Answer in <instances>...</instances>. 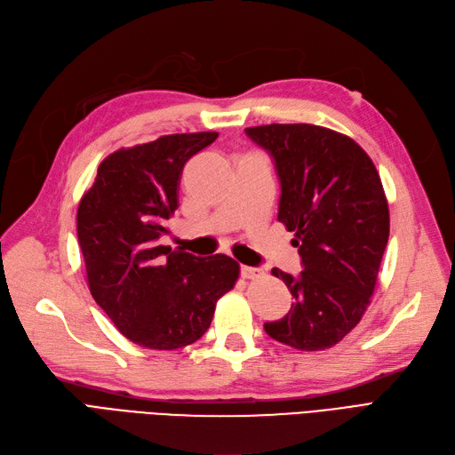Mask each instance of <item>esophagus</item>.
I'll return each instance as SVG.
<instances>
[{"label":"esophagus","mask_w":455,"mask_h":455,"mask_svg":"<svg viewBox=\"0 0 455 455\" xmlns=\"http://www.w3.org/2000/svg\"><path fill=\"white\" fill-rule=\"evenodd\" d=\"M263 275V271L261 269H256V267H241V276L243 278H259Z\"/></svg>","instance_id":"esophagus-1"}]
</instances>
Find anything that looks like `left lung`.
I'll return each mask as SVG.
<instances>
[{
  "mask_svg": "<svg viewBox=\"0 0 455 455\" xmlns=\"http://www.w3.org/2000/svg\"><path fill=\"white\" fill-rule=\"evenodd\" d=\"M267 150L280 180L278 222L295 233L303 271L284 280L293 303L267 322V335L291 348L335 347L359 323L377 286L389 237L384 188L367 152L354 139L312 124L246 128Z\"/></svg>",
  "mask_w": 455,
  "mask_h": 455,
  "instance_id": "obj_1",
  "label": "left lung"
}]
</instances>
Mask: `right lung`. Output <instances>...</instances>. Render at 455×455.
<instances>
[{
  "instance_id": "1",
  "label": "right lung",
  "mask_w": 455,
  "mask_h": 455,
  "mask_svg": "<svg viewBox=\"0 0 455 455\" xmlns=\"http://www.w3.org/2000/svg\"><path fill=\"white\" fill-rule=\"evenodd\" d=\"M216 132L164 135L100 164L76 211L88 288L118 331L152 350H177L209 329L216 301L239 278L229 256L197 258L160 244L179 207L184 164Z\"/></svg>"
}]
</instances>
